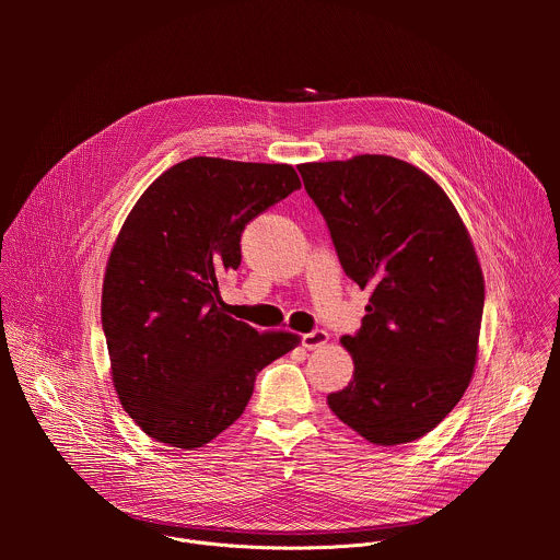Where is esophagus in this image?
Returning a JSON list of instances; mask_svg holds the SVG:
<instances>
[{"instance_id": "esophagus-1", "label": "esophagus", "mask_w": 560, "mask_h": 560, "mask_svg": "<svg viewBox=\"0 0 560 560\" xmlns=\"http://www.w3.org/2000/svg\"><path fill=\"white\" fill-rule=\"evenodd\" d=\"M328 339H330V335L326 330H312L301 337V343L307 350H316V348H324L328 343Z\"/></svg>"}]
</instances>
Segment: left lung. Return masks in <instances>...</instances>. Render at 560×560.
Returning <instances> with one entry per match:
<instances>
[{
	"label": "left lung",
	"instance_id": "obj_1",
	"mask_svg": "<svg viewBox=\"0 0 560 560\" xmlns=\"http://www.w3.org/2000/svg\"><path fill=\"white\" fill-rule=\"evenodd\" d=\"M346 275L370 288L348 387L330 410L374 445L410 443L460 401L478 354L486 281L443 188L387 154L296 166Z\"/></svg>",
	"mask_w": 560,
	"mask_h": 560
}]
</instances>
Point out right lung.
Segmentation results:
<instances>
[{
    "label": "right lung",
    "instance_id": "add662e5",
    "mask_svg": "<svg viewBox=\"0 0 560 560\" xmlns=\"http://www.w3.org/2000/svg\"><path fill=\"white\" fill-rule=\"evenodd\" d=\"M301 188L288 164L192 156L156 177L110 250L102 324L113 385L154 441L195 450L244 415L257 374L299 346L223 312L248 221Z\"/></svg>",
    "mask_w": 560,
    "mask_h": 560
}]
</instances>
